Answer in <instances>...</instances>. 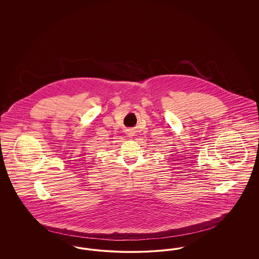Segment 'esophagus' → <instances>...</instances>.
Listing matches in <instances>:
<instances>
[{
    "instance_id": "obj_1",
    "label": "esophagus",
    "mask_w": 259,
    "mask_h": 259,
    "mask_svg": "<svg viewBox=\"0 0 259 259\" xmlns=\"http://www.w3.org/2000/svg\"><path fill=\"white\" fill-rule=\"evenodd\" d=\"M126 134L129 136V137H132V136H134V131H133L132 129H128V130L126 131Z\"/></svg>"
}]
</instances>
